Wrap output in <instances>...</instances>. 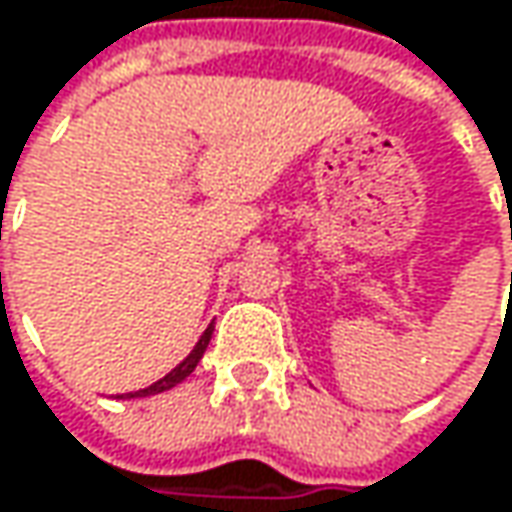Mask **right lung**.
Here are the masks:
<instances>
[{"label": "right lung", "mask_w": 512, "mask_h": 512, "mask_svg": "<svg viewBox=\"0 0 512 512\" xmlns=\"http://www.w3.org/2000/svg\"><path fill=\"white\" fill-rule=\"evenodd\" d=\"M210 334H213V322L208 325V331H205V334L199 337V343L193 346V351H190V354H187V357H184V360H181V363H178L175 369H172V372H166L161 381H155L152 387H146V390H137V393H125L122 398H143V395L163 393V390H172L175 384H181V381H184V378H187V375H190V372H193L196 366H199L202 354H205V349H208Z\"/></svg>", "instance_id": "obj_1"}]
</instances>
